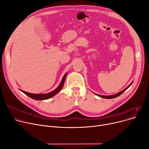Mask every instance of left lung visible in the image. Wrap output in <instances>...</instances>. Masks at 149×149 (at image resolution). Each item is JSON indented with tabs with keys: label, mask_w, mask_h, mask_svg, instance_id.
I'll return each instance as SVG.
<instances>
[{
	"label": "left lung",
	"mask_w": 149,
	"mask_h": 149,
	"mask_svg": "<svg viewBox=\"0 0 149 149\" xmlns=\"http://www.w3.org/2000/svg\"><path fill=\"white\" fill-rule=\"evenodd\" d=\"M132 83H133V81L126 88V89H124V90H123V91H120V92H119L118 93H116V94H115V95H99V94H97V93H95V94L97 95H98V97H101V98H107V99H112V98H116V97H118V96H120L121 94H122V93L124 92H125L126 91L130 86L132 85Z\"/></svg>",
	"instance_id": "1"
}]
</instances>
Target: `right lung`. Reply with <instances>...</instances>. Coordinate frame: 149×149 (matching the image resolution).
I'll list each match as a JSON object with an SVG mask.
<instances>
[{
    "instance_id": "obj_1",
    "label": "right lung",
    "mask_w": 149,
    "mask_h": 149,
    "mask_svg": "<svg viewBox=\"0 0 149 149\" xmlns=\"http://www.w3.org/2000/svg\"><path fill=\"white\" fill-rule=\"evenodd\" d=\"M66 75H67V73H66L65 74V75L63 76V77L61 81L60 82V84L58 85V86L56 89H54V91H52V92H50L49 93L35 94V93H31L25 92L24 91H22V90H20V91H22V92L24 93L25 94H26V95H28L30 98H33L34 100H45L49 99V98H51L53 97L54 95H56L57 93H58L61 91V89H62L63 86V85H64Z\"/></svg>"
}]
</instances>
